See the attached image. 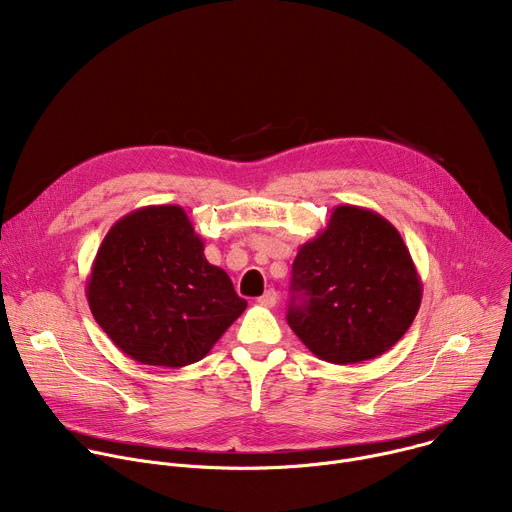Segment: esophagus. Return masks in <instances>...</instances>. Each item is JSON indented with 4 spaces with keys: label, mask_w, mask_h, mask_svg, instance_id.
Masks as SVG:
<instances>
[{
    "label": "esophagus",
    "mask_w": 512,
    "mask_h": 512,
    "mask_svg": "<svg viewBox=\"0 0 512 512\" xmlns=\"http://www.w3.org/2000/svg\"><path fill=\"white\" fill-rule=\"evenodd\" d=\"M257 302H259V306H263V308H273V306L277 304V291H275V289H267L265 294H263Z\"/></svg>",
    "instance_id": "1"
}]
</instances>
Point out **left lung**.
Masks as SVG:
<instances>
[{
	"label": "left lung",
	"mask_w": 512,
	"mask_h": 512,
	"mask_svg": "<svg viewBox=\"0 0 512 512\" xmlns=\"http://www.w3.org/2000/svg\"><path fill=\"white\" fill-rule=\"evenodd\" d=\"M287 324L332 364L395 346L421 306V279L399 231L381 214L340 204L296 255Z\"/></svg>",
	"instance_id": "obj_1"
}]
</instances>
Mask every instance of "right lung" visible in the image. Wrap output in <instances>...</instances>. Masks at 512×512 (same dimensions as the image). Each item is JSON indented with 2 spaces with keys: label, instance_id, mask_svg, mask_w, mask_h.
<instances>
[{
  "label": "right lung",
  "instance_id": "right-lung-1",
  "mask_svg": "<svg viewBox=\"0 0 512 512\" xmlns=\"http://www.w3.org/2000/svg\"><path fill=\"white\" fill-rule=\"evenodd\" d=\"M87 300L121 352L170 369L204 358L247 308L176 204L119 218L93 261Z\"/></svg>",
  "mask_w": 512,
  "mask_h": 512
}]
</instances>
